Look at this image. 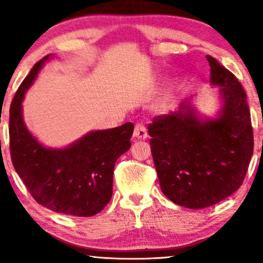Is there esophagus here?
I'll list each match as a JSON object with an SVG mask.
<instances>
[{
    "label": "esophagus",
    "mask_w": 263,
    "mask_h": 263,
    "mask_svg": "<svg viewBox=\"0 0 263 263\" xmlns=\"http://www.w3.org/2000/svg\"><path fill=\"white\" fill-rule=\"evenodd\" d=\"M133 138L135 140H145L147 139V129L143 124L138 123L134 128V133H133Z\"/></svg>",
    "instance_id": "obj_1"
}]
</instances>
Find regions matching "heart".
<instances>
[{
  "label": "heart",
  "mask_w": 263,
  "mask_h": 263,
  "mask_svg": "<svg viewBox=\"0 0 263 263\" xmlns=\"http://www.w3.org/2000/svg\"><path fill=\"white\" fill-rule=\"evenodd\" d=\"M166 102H167V99H164V102L161 103V105H160V106H161V107H164L165 105H166Z\"/></svg>",
  "instance_id": "b5f03b06"
}]
</instances>
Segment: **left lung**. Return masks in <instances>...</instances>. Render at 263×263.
Instances as JSON below:
<instances>
[{
    "instance_id": "8db88e82",
    "label": "left lung",
    "mask_w": 263,
    "mask_h": 263,
    "mask_svg": "<svg viewBox=\"0 0 263 263\" xmlns=\"http://www.w3.org/2000/svg\"><path fill=\"white\" fill-rule=\"evenodd\" d=\"M211 86L218 87L212 116L195 105V97L179 110L153 118L149 145L161 192L178 206L201 210L225 200L242 185L254 149L247 95L231 71L214 57Z\"/></svg>"
}]
</instances>
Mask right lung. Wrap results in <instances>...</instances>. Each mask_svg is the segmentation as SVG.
<instances>
[{
    "label": "right lung",
    "mask_w": 263,
    "mask_h": 263,
    "mask_svg": "<svg viewBox=\"0 0 263 263\" xmlns=\"http://www.w3.org/2000/svg\"><path fill=\"white\" fill-rule=\"evenodd\" d=\"M32 68L15 93L9 111L10 156L14 168L39 204L75 217L98 214L112 196L115 163L130 148L134 124L92 130L66 147H48L30 132L23 116L26 93L45 63Z\"/></svg>",
    "instance_id": "add662e5"
}]
</instances>
